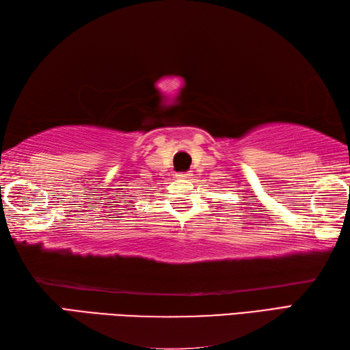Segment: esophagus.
Wrapping results in <instances>:
<instances>
[{
	"label": "esophagus",
	"mask_w": 350,
	"mask_h": 350,
	"mask_svg": "<svg viewBox=\"0 0 350 350\" xmlns=\"http://www.w3.org/2000/svg\"><path fill=\"white\" fill-rule=\"evenodd\" d=\"M192 176H194V174H192V173H191V171H189V173L177 174L176 177H177V179H182V180H189V179H192Z\"/></svg>",
	"instance_id": "obj_1"
}]
</instances>
